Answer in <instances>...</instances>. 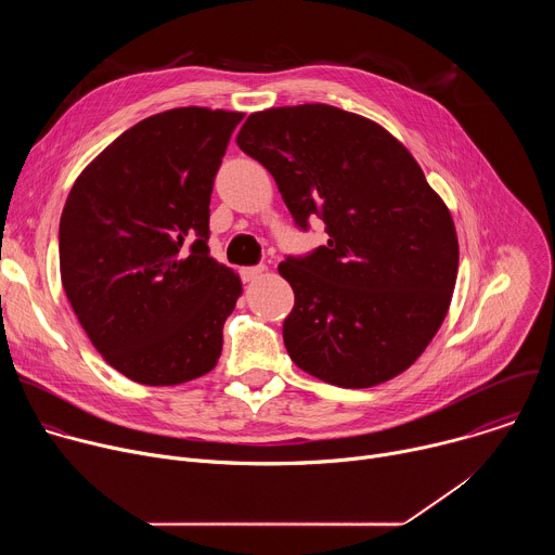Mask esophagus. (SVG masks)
<instances>
[{
    "label": "esophagus",
    "mask_w": 555,
    "mask_h": 555,
    "mask_svg": "<svg viewBox=\"0 0 555 555\" xmlns=\"http://www.w3.org/2000/svg\"><path fill=\"white\" fill-rule=\"evenodd\" d=\"M268 272V268L263 266H253V268H242V279L244 281H257L259 276H263Z\"/></svg>",
    "instance_id": "obj_1"
}]
</instances>
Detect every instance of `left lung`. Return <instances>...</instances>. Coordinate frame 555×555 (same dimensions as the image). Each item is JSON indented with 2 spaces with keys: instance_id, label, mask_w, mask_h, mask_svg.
I'll return each mask as SVG.
<instances>
[{
  "instance_id": "8db88e82",
  "label": "left lung",
  "mask_w": 555,
  "mask_h": 555,
  "mask_svg": "<svg viewBox=\"0 0 555 555\" xmlns=\"http://www.w3.org/2000/svg\"><path fill=\"white\" fill-rule=\"evenodd\" d=\"M236 144L272 173L298 228L319 217L330 236L279 266L294 289V364L343 388L406 371L439 332L459 270L452 215L411 151L323 103L257 112Z\"/></svg>"
}]
</instances>
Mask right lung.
<instances>
[{
	"instance_id": "right-lung-1",
	"label": "right lung",
	"mask_w": 555,
	"mask_h": 555,
	"mask_svg": "<svg viewBox=\"0 0 555 555\" xmlns=\"http://www.w3.org/2000/svg\"><path fill=\"white\" fill-rule=\"evenodd\" d=\"M242 112L178 107L118 135L59 223L65 296L125 377L173 386L215 369L242 281L208 253L210 193Z\"/></svg>"
}]
</instances>
